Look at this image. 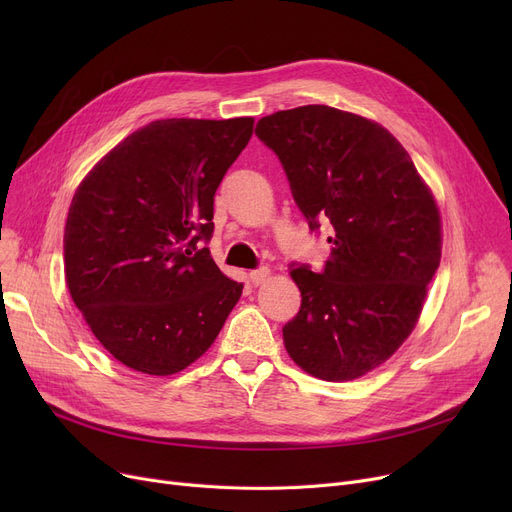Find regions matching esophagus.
<instances>
[{"instance_id":"1","label":"esophagus","mask_w":512,"mask_h":512,"mask_svg":"<svg viewBox=\"0 0 512 512\" xmlns=\"http://www.w3.org/2000/svg\"><path fill=\"white\" fill-rule=\"evenodd\" d=\"M267 278H270V270H265V267H261V270H253V272L249 274V280H251L255 286L263 284Z\"/></svg>"}]
</instances>
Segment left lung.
Returning a JSON list of instances; mask_svg holds the SVG:
<instances>
[{
  "mask_svg": "<svg viewBox=\"0 0 512 512\" xmlns=\"http://www.w3.org/2000/svg\"><path fill=\"white\" fill-rule=\"evenodd\" d=\"M311 232L332 224L321 274L290 276L301 311L282 328L290 359L326 382H348L390 359L413 332L442 257L434 195L411 155L363 116L303 105L257 122Z\"/></svg>",
  "mask_w": 512,
  "mask_h": 512,
  "instance_id": "left-lung-1",
  "label": "left lung"
}]
</instances>
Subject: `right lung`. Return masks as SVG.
Listing matches in <instances>:
<instances>
[{"mask_svg": "<svg viewBox=\"0 0 512 512\" xmlns=\"http://www.w3.org/2000/svg\"><path fill=\"white\" fill-rule=\"evenodd\" d=\"M253 118L155 120L78 184L64 232L74 305L122 365L172 375L218 338L242 284L201 242L213 197L253 134Z\"/></svg>", "mask_w": 512, "mask_h": 512, "instance_id": "1", "label": "right lung"}]
</instances>
